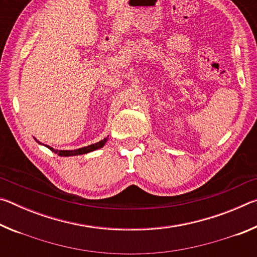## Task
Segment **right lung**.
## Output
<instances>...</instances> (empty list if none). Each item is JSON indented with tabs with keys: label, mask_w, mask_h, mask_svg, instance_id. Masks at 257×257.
<instances>
[{
	"label": "right lung",
	"mask_w": 257,
	"mask_h": 257,
	"mask_svg": "<svg viewBox=\"0 0 257 257\" xmlns=\"http://www.w3.org/2000/svg\"><path fill=\"white\" fill-rule=\"evenodd\" d=\"M107 138H108V136H107L106 138L102 139L101 142H98V143H95V144L88 145V146H86V147H81V149L73 150V151H58V150H54V149H52V147H50V146H46V147H47V149H50L52 152H54V153L59 154L60 156H72V155H80V154H86V153H89V152H93V151H95V150H98V149H101V147H103V146H104V144H105V143L107 142ZM40 144H41V143H40Z\"/></svg>",
	"instance_id": "add662e5"
}]
</instances>
